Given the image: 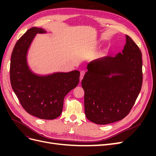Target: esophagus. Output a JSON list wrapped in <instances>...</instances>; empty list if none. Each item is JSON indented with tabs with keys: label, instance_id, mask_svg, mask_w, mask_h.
Here are the masks:
<instances>
[{
	"label": "esophagus",
	"instance_id": "1",
	"mask_svg": "<svg viewBox=\"0 0 156 156\" xmlns=\"http://www.w3.org/2000/svg\"><path fill=\"white\" fill-rule=\"evenodd\" d=\"M84 73H85V72H84V70L81 71V74H80V81H82V79H83V77H84Z\"/></svg>",
	"mask_w": 156,
	"mask_h": 156
}]
</instances>
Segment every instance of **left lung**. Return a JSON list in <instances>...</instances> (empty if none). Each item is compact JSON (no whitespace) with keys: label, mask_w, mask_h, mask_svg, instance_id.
Segmentation results:
<instances>
[{"label":"left lung","mask_w":156,"mask_h":156,"mask_svg":"<svg viewBox=\"0 0 156 156\" xmlns=\"http://www.w3.org/2000/svg\"><path fill=\"white\" fill-rule=\"evenodd\" d=\"M122 53L93 60L82 80L84 112L94 123L123 119L135 104L143 83L142 53L129 36Z\"/></svg>","instance_id":"1"}]
</instances>
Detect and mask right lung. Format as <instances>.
I'll return each instance as SVG.
<instances>
[{
    "mask_svg": "<svg viewBox=\"0 0 156 156\" xmlns=\"http://www.w3.org/2000/svg\"><path fill=\"white\" fill-rule=\"evenodd\" d=\"M41 28L32 27L18 40L13 49L10 62L11 85L23 108L40 119L53 120L62 112L66 95L76 87L80 72L55 73L37 75L28 66L27 55L37 33H45Z\"/></svg>",
    "mask_w": 156,
    "mask_h": 156,
    "instance_id": "add662e5",
    "label": "right lung"
}]
</instances>
